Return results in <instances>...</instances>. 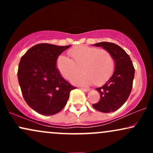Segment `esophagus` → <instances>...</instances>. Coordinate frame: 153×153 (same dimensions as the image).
<instances>
[{"instance_id": "34e87169", "label": "esophagus", "mask_w": 153, "mask_h": 153, "mask_svg": "<svg viewBox=\"0 0 153 153\" xmlns=\"http://www.w3.org/2000/svg\"><path fill=\"white\" fill-rule=\"evenodd\" d=\"M80 90L84 91V92H88L89 91H90V89L89 88H80Z\"/></svg>"}]
</instances>
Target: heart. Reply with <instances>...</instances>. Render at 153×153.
<instances>
[{
	"instance_id": "heart-1",
	"label": "heart",
	"mask_w": 153,
	"mask_h": 153,
	"mask_svg": "<svg viewBox=\"0 0 153 153\" xmlns=\"http://www.w3.org/2000/svg\"><path fill=\"white\" fill-rule=\"evenodd\" d=\"M69 54L73 59L59 55L56 67L67 80L78 75L82 68L83 73L72 79V82L77 85H88L93 82L101 85L110 78L114 71V59L107 50L82 45L70 50Z\"/></svg>"
}]
</instances>
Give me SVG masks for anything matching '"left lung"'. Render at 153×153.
I'll return each instance as SVG.
<instances>
[{
    "label": "left lung",
    "instance_id": "8db88e82",
    "mask_svg": "<svg viewBox=\"0 0 153 153\" xmlns=\"http://www.w3.org/2000/svg\"><path fill=\"white\" fill-rule=\"evenodd\" d=\"M108 51L114 57L115 69L112 76L96 91L100 94V101L93 104L95 109L109 113L119 109L127 101L132 88L134 68L130 57L122 47L114 43L103 42L93 45Z\"/></svg>",
    "mask_w": 153,
    "mask_h": 153
}]
</instances>
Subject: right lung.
Here are the masks:
<instances>
[{
    "instance_id": "obj_1",
    "label": "right lung",
    "mask_w": 153,
    "mask_h": 153,
    "mask_svg": "<svg viewBox=\"0 0 153 153\" xmlns=\"http://www.w3.org/2000/svg\"><path fill=\"white\" fill-rule=\"evenodd\" d=\"M50 44H38L22 57L18 80L24 100L42 115H54L64 108L70 93L76 88L62 78L56 68V60L69 48Z\"/></svg>"
}]
</instances>
